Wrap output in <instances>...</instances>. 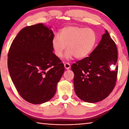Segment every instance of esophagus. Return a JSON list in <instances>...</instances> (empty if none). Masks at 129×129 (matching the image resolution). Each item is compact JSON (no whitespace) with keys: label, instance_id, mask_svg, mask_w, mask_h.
<instances>
[{"label":"esophagus","instance_id":"1","mask_svg":"<svg viewBox=\"0 0 129 129\" xmlns=\"http://www.w3.org/2000/svg\"><path fill=\"white\" fill-rule=\"evenodd\" d=\"M64 67H65V68L66 69H69L70 68H71V65H70L69 63L66 62L64 64Z\"/></svg>","mask_w":129,"mask_h":129}]
</instances>
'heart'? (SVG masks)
<instances>
[{
    "instance_id": "1",
    "label": "heart",
    "mask_w": 129,
    "mask_h": 129,
    "mask_svg": "<svg viewBox=\"0 0 129 129\" xmlns=\"http://www.w3.org/2000/svg\"><path fill=\"white\" fill-rule=\"evenodd\" d=\"M60 36L56 35L52 41L54 53L61 57L68 49L65 57L69 59L73 56L77 59L86 57L95 47L97 36L91 28L77 26H68L60 30Z\"/></svg>"
}]
</instances>
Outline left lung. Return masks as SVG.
Wrapping results in <instances>:
<instances>
[{
	"instance_id": "obj_1",
	"label": "left lung",
	"mask_w": 129,
	"mask_h": 129,
	"mask_svg": "<svg viewBox=\"0 0 129 129\" xmlns=\"http://www.w3.org/2000/svg\"><path fill=\"white\" fill-rule=\"evenodd\" d=\"M117 58L116 45L106 30L89 56L71 66L75 75V93L81 100L94 103L106 99L112 93L117 79ZM112 65H116L113 70L110 68Z\"/></svg>"
}]
</instances>
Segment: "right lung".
<instances>
[{
	"label": "right lung",
	"mask_w": 129,
	"mask_h": 129,
	"mask_svg": "<svg viewBox=\"0 0 129 129\" xmlns=\"http://www.w3.org/2000/svg\"><path fill=\"white\" fill-rule=\"evenodd\" d=\"M53 32L43 23L27 26L13 40L8 54V68L21 97L33 104L51 100L64 72L54 54Z\"/></svg>",
	"instance_id": "1"
}]
</instances>
